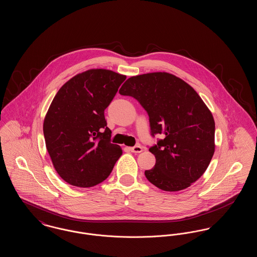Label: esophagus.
<instances>
[{
    "mask_svg": "<svg viewBox=\"0 0 257 257\" xmlns=\"http://www.w3.org/2000/svg\"><path fill=\"white\" fill-rule=\"evenodd\" d=\"M129 150L131 152H133V153H141L143 151V147H141V146H135V147H130Z\"/></svg>",
    "mask_w": 257,
    "mask_h": 257,
    "instance_id": "34e87169",
    "label": "esophagus"
}]
</instances>
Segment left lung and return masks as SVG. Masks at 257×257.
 <instances>
[{"label": "left lung", "mask_w": 257, "mask_h": 257, "mask_svg": "<svg viewBox=\"0 0 257 257\" xmlns=\"http://www.w3.org/2000/svg\"><path fill=\"white\" fill-rule=\"evenodd\" d=\"M119 94L147 110L151 137L164 138L149 147L156 164L145 171L147 180L167 192L196 182L215 151V121L196 90L172 74L155 72L129 78Z\"/></svg>", "instance_id": "obj_1"}]
</instances>
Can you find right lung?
I'll return each mask as SVG.
<instances>
[{
	"label": "right lung",
	"mask_w": 257,
	"mask_h": 257,
	"mask_svg": "<svg viewBox=\"0 0 257 257\" xmlns=\"http://www.w3.org/2000/svg\"><path fill=\"white\" fill-rule=\"evenodd\" d=\"M126 76L106 69L78 74L61 86L43 123L54 168L72 186L89 188L103 182L122 154L110 143L104 111Z\"/></svg>",
	"instance_id": "obj_1"
}]
</instances>
